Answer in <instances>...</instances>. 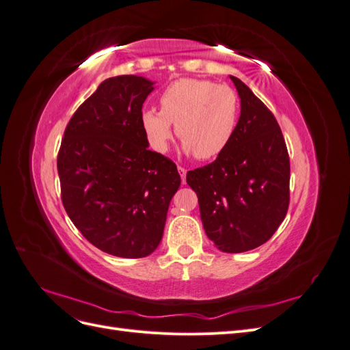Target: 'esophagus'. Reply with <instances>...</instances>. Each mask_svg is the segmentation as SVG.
I'll use <instances>...</instances> for the list:
<instances>
[{"label": "esophagus", "instance_id": "34e87169", "mask_svg": "<svg viewBox=\"0 0 350 350\" xmlns=\"http://www.w3.org/2000/svg\"><path fill=\"white\" fill-rule=\"evenodd\" d=\"M178 172L179 175H181V179H183V184H185V176H187V169L183 167V166H178Z\"/></svg>", "mask_w": 350, "mask_h": 350}]
</instances>
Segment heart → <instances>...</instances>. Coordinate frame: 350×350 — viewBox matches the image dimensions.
<instances>
[{
  "instance_id": "1",
  "label": "heart",
  "mask_w": 350,
  "mask_h": 350,
  "mask_svg": "<svg viewBox=\"0 0 350 350\" xmlns=\"http://www.w3.org/2000/svg\"><path fill=\"white\" fill-rule=\"evenodd\" d=\"M239 111L238 94L226 84L181 79L163 90L161 109L143 111L142 126L153 149L166 152L175 125L183 150L208 161L224 153L234 139Z\"/></svg>"
}]
</instances>
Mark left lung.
I'll return each instance as SVG.
<instances>
[{"label": "left lung", "instance_id": "1", "mask_svg": "<svg viewBox=\"0 0 350 350\" xmlns=\"http://www.w3.org/2000/svg\"><path fill=\"white\" fill-rule=\"evenodd\" d=\"M241 99L234 139L215 162L187 174L206 235L238 254L267 242L289 207L291 165L280 126L245 83L229 76Z\"/></svg>", "mask_w": 350, "mask_h": 350}]
</instances>
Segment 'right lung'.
<instances>
[{
    "label": "right lung",
    "instance_id": "add662e5",
    "mask_svg": "<svg viewBox=\"0 0 350 350\" xmlns=\"http://www.w3.org/2000/svg\"><path fill=\"white\" fill-rule=\"evenodd\" d=\"M154 81L116 76L70 120L58 153L61 198L83 237L103 252L142 258L161 243L176 165L149 150L142 108Z\"/></svg>",
    "mask_w": 350,
    "mask_h": 350
}]
</instances>
